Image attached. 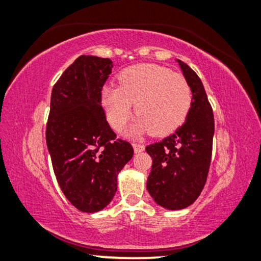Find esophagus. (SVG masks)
I'll return each mask as SVG.
<instances>
[{
	"mask_svg": "<svg viewBox=\"0 0 261 261\" xmlns=\"http://www.w3.org/2000/svg\"><path fill=\"white\" fill-rule=\"evenodd\" d=\"M133 147H134L135 153H141V151H143V150H144V146H143V144H140V143H133Z\"/></svg>",
	"mask_w": 261,
	"mask_h": 261,
	"instance_id": "obj_1",
	"label": "esophagus"
}]
</instances>
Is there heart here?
<instances>
[{
    "label": "heart",
    "instance_id": "1",
    "mask_svg": "<svg viewBox=\"0 0 261 261\" xmlns=\"http://www.w3.org/2000/svg\"><path fill=\"white\" fill-rule=\"evenodd\" d=\"M119 84L105 87L101 103L107 120L115 130L123 128L134 111L140 115L131 133L150 131L166 136L187 119L193 94L187 79L155 64L130 66L119 74Z\"/></svg>",
    "mask_w": 261,
    "mask_h": 261
}]
</instances>
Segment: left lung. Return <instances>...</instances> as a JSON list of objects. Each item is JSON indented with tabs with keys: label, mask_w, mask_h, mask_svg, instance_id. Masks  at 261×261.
<instances>
[{
	"label": "left lung",
	"mask_w": 261,
	"mask_h": 261,
	"mask_svg": "<svg viewBox=\"0 0 261 261\" xmlns=\"http://www.w3.org/2000/svg\"><path fill=\"white\" fill-rule=\"evenodd\" d=\"M190 85L193 101L187 119L163 141L146 147L151 156L147 189L167 210H182L200 196L211 166L214 117L202 82L186 62L177 60Z\"/></svg>",
	"instance_id": "obj_1"
}]
</instances>
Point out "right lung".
<instances>
[{
	"label": "right lung",
	"instance_id": "right-lung-1",
	"mask_svg": "<svg viewBox=\"0 0 261 261\" xmlns=\"http://www.w3.org/2000/svg\"><path fill=\"white\" fill-rule=\"evenodd\" d=\"M113 64L82 55L54 84L45 140L59 186L82 212L103 210L117 191V176L134 148L117 138L101 106Z\"/></svg>",
	"mask_w": 261,
	"mask_h": 261
}]
</instances>
